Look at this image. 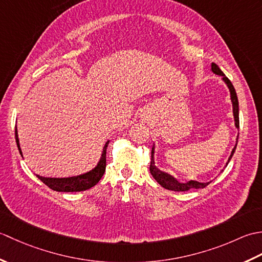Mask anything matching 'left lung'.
<instances>
[{
    "mask_svg": "<svg viewBox=\"0 0 262 262\" xmlns=\"http://www.w3.org/2000/svg\"><path fill=\"white\" fill-rule=\"evenodd\" d=\"M211 72H213V73L216 74V75L222 76V80L224 81L226 86L229 88L230 96H231V101H232V107H233V117H234V124H235V127L238 129V127H240V121H238V101H237V96H236L235 89H234V86H233L231 81L227 79V77L225 76V74L223 73V72H222V70L215 63H211ZM237 140H238V135L236 137L235 146H234V148L232 149L230 158H229V160H227V162H226V165L229 164L230 160L232 159L233 154H234V152H235V148H236V145H237ZM154 151H155V147L153 145L152 152H151V165H149V172H151V174L153 176L154 179L160 183V186H162L163 188L168 189V190L187 191V190H189V189H191V188H194V189L205 188L206 186H208L209 183L211 182V181L199 182V181H196V180H190V181H187V182H181L179 180H177L174 177H172L171 174L166 173V172L161 171V170H159L157 168V165H155V161H154ZM222 171H223V170H222Z\"/></svg>",
    "mask_w": 262,
    "mask_h": 262,
    "instance_id": "left-lung-1",
    "label": "left lung"
}]
</instances>
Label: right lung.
<instances>
[{
  "mask_svg": "<svg viewBox=\"0 0 262 262\" xmlns=\"http://www.w3.org/2000/svg\"><path fill=\"white\" fill-rule=\"evenodd\" d=\"M15 142H16V145H18V149L21 154V157L24 158V155H22V151H21L16 126H15ZM108 144H109V141L104 144V146L102 148L101 158H100V160L98 161L97 165L94 166L92 170L85 172V173L74 176V177H66V178H46V177H40V176H37V178L55 191L75 192V191L88 190V189H90V188L96 186L104 173V171H105V152H107Z\"/></svg>",
  "mask_w": 262,
  "mask_h": 262,
  "instance_id": "add662e5",
  "label": "right lung"
}]
</instances>
